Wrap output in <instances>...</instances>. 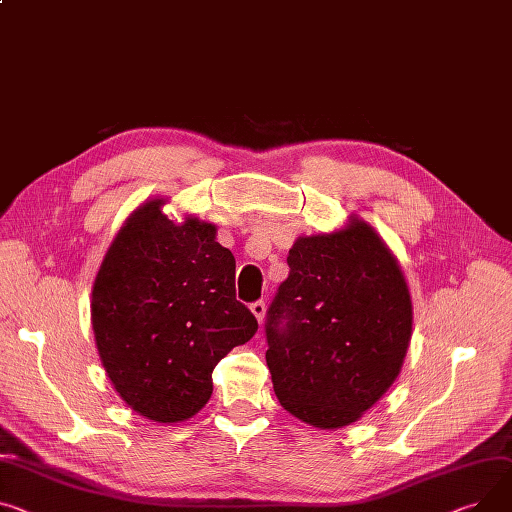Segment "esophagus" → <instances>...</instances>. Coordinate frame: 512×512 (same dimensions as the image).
<instances>
[{
	"label": "esophagus",
	"instance_id": "esophagus-1",
	"mask_svg": "<svg viewBox=\"0 0 512 512\" xmlns=\"http://www.w3.org/2000/svg\"><path fill=\"white\" fill-rule=\"evenodd\" d=\"M251 311H253V315L257 317V321H259V323H263V319H265V311H267L265 302H263V300H255V302L251 304Z\"/></svg>",
	"mask_w": 512,
	"mask_h": 512
}]
</instances>
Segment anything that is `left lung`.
Returning a JSON list of instances; mask_svg holds the SVG:
<instances>
[{"instance_id": "8db88e82", "label": "left lung", "mask_w": 512, "mask_h": 512, "mask_svg": "<svg viewBox=\"0 0 512 512\" xmlns=\"http://www.w3.org/2000/svg\"><path fill=\"white\" fill-rule=\"evenodd\" d=\"M265 317L274 391L298 420L356 422L393 385L412 339L401 269L366 222L302 236Z\"/></svg>"}]
</instances>
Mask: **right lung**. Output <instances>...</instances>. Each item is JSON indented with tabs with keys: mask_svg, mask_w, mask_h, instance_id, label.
<instances>
[{
	"mask_svg": "<svg viewBox=\"0 0 512 512\" xmlns=\"http://www.w3.org/2000/svg\"><path fill=\"white\" fill-rule=\"evenodd\" d=\"M150 201L119 230L92 290L98 354L123 401L175 424L212 397V370L255 335L236 300V261L212 224L177 226Z\"/></svg>",
	"mask_w": 512,
	"mask_h": 512,
	"instance_id": "right-lung-1",
	"label": "right lung"
}]
</instances>
